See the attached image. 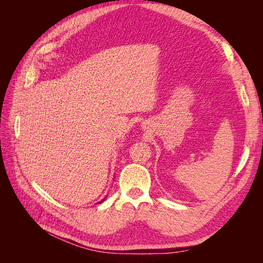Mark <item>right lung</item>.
Here are the masks:
<instances>
[{
  "mask_svg": "<svg viewBox=\"0 0 263 263\" xmlns=\"http://www.w3.org/2000/svg\"><path fill=\"white\" fill-rule=\"evenodd\" d=\"M104 200H105V197H104V198H103V200H102V201H100V202H99V203H98V204H101V203H102V202H104Z\"/></svg>",
  "mask_w": 263,
  "mask_h": 263,
  "instance_id": "add662e5",
  "label": "right lung"
}]
</instances>
